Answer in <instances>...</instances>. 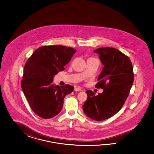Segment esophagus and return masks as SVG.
Listing matches in <instances>:
<instances>
[{
	"label": "esophagus",
	"mask_w": 154,
	"mask_h": 154,
	"mask_svg": "<svg viewBox=\"0 0 154 154\" xmlns=\"http://www.w3.org/2000/svg\"><path fill=\"white\" fill-rule=\"evenodd\" d=\"M81 90H82V89L79 87H75V91H81Z\"/></svg>",
	"instance_id": "1"
}]
</instances>
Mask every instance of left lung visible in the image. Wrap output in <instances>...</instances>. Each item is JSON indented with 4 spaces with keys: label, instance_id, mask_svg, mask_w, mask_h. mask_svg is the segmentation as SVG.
Instances as JSON below:
<instances>
[{
    "label": "left lung",
    "instance_id": "8db88e82",
    "mask_svg": "<svg viewBox=\"0 0 154 154\" xmlns=\"http://www.w3.org/2000/svg\"><path fill=\"white\" fill-rule=\"evenodd\" d=\"M94 52L104 65L95 86L103 91L95 95L86 90L88 99L82 107L86 116L100 121L115 115L124 105L133 84V68L129 58L116 48L102 47Z\"/></svg>",
    "mask_w": 154,
    "mask_h": 154
}]
</instances>
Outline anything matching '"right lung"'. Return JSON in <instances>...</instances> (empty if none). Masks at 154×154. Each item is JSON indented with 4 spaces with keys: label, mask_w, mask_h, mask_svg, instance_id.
<instances>
[{
    "label": "right lung",
    "mask_w": 154,
    "mask_h": 154,
    "mask_svg": "<svg viewBox=\"0 0 154 154\" xmlns=\"http://www.w3.org/2000/svg\"><path fill=\"white\" fill-rule=\"evenodd\" d=\"M61 45L38 48L26 61L21 82L23 94L34 112L45 119L56 116L62 109L64 98L74 87L53 84L54 76L64 70V66L76 52Z\"/></svg>",
    "instance_id": "add662e5"
}]
</instances>
